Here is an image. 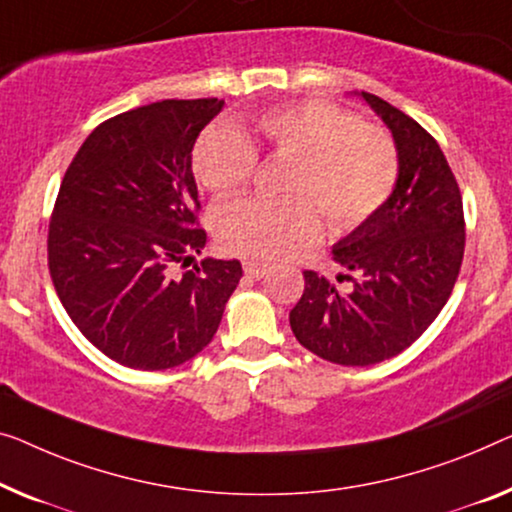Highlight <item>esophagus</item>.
I'll use <instances>...</instances> for the list:
<instances>
[{
    "label": "esophagus",
    "instance_id": "obj_1",
    "mask_svg": "<svg viewBox=\"0 0 512 512\" xmlns=\"http://www.w3.org/2000/svg\"><path fill=\"white\" fill-rule=\"evenodd\" d=\"M243 271H246V276L250 278H264L266 273H269V264H262V262H243Z\"/></svg>",
    "mask_w": 512,
    "mask_h": 512
}]
</instances>
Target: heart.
<instances>
[{
  "instance_id": "1",
  "label": "heart",
  "mask_w": 512,
  "mask_h": 512,
  "mask_svg": "<svg viewBox=\"0 0 512 512\" xmlns=\"http://www.w3.org/2000/svg\"><path fill=\"white\" fill-rule=\"evenodd\" d=\"M257 151L287 160L282 200L243 197L220 204L213 230L225 253L278 259L315 241L326 218L331 230H352L393 193L398 149L384 128L363 124L324 101H299L259 114L253 140L230 126H211L193 149V172L216 195L250 179Z\"/></svg>"
}]
</instances>
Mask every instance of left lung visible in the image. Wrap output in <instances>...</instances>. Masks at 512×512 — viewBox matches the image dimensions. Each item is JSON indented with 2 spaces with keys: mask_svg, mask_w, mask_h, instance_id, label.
<instances>
[{
  "mask_svg": "<svg viewBox=\"0 0 512 512\" xmlns=\"http://www.w3.org/2000/svg\"><path fill=\"white\" fill-rule=\"evenodd\" d=\"M363 101L391 128L398 181L388 200L333 246L352 287L303 271L305 289L289 312L296 340L324 361L372 365L400 354L434 322L464 257V211L455 174L425 128L384 98Z\"/></svg>",
  "mask_w": 512,
  "mask_h": 512,
  "instance_id": "left-lung-1",
  "label": "left lung"
}]
</instances>
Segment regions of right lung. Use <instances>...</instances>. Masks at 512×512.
Wrapping results in <instances>:
<instances>
[{
  "mask_svg": "<svg viewBox=\"0 0 512 512\" xmlns=\"http://www.w3.org/2000/svg\"><path fill=\"white\" fill-rule=\"evenodd\" d=\"M220 98L160 101L96 126L61 179L48 269L68 317L126 368L167 370L213 340L243 276L239 259H202L193 177L197 135Z\"/></svg>",
  "mask_w": 512,
  "mask_h": 512,
  "instance_id": "add662e5",
  "label": "right lung"
}]
</instances>
